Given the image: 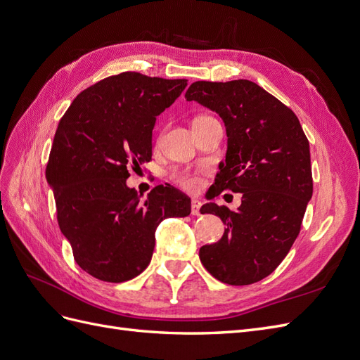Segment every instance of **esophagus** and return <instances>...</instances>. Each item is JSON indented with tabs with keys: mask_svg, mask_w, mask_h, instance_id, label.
Listing matches in <instances>:
<instances>
[{
	"mask_svg": "<svg viewBox=\"0 0 360 360\" xmlns=\"http://www.w3.org/2000/svg\"><path fill=\"white\" fill-rule=\"evenodd\" d=\"M201 205L202 202L200 200H192V207H191V212L193 216H198L200 210H201Z\"/></svg>",
	"mask_w": 360,
	"mask_h": 360,
	"instance_id": "34e87169",
	"label": "esophagus"
}]
</instances>
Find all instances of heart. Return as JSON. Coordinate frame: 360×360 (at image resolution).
<instances>
[{"label":"heart","instance_id":"obj_1","mask_svg":"<svg viewBox=\"0 0 360 360\" xmlns=\"http://www.w3.org/2000/svg\"><path fill=\"white\" fill-rule=\"evenodd\" d=\"M176 179L183 184L184 188H188V189H195L198 184V180L195 177L188 176V174H176Z\"/></svg>","mask_w":360,"mask_h":360}]
</instances>
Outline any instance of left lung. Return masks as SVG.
Masks as SVG:
<instances>
[{"mask_svg": "<svg viewBox=\"0 0 360 360\" xmlns=\"http://www.w3.org/2000/svg\"><path fill=\"white\" fill-rule=\"evenodd\" d=\"M184 97L219 114L226 130L209 200L222 191L242 193L237 212L201 207L226 228L219 242L200 249V259L225 284H254L281 264L300 231L312 197L309 143L296 114L252 81H197Z\"/></svg>", "mask_w": 360, "mask_h": 360, "instance_id": "8db88e82", "label": "left lung"}]
</instances>
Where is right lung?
Masks as SVG:
<instances>
[{
	"label": "right lung",
	"mask_w": 360,
	"mask_h": 360,
	"mask_svg": "<svg viewBox=\"0 0 360 360\" xmlns=\"http://www.w3.org/2000/svg\"><path fill=\"white\" fill-rule=\"evenodd\" d=\"M186 85L124 72L76 96L60 120L46 180L75 261L97 279L124 282L143 274L158 225L191 213V198L171 184L143 198L126 183L129 168L151 159L156 117Z\"/></svg>",
	"instance_id": "right-lung-1"
}]
</instances>
